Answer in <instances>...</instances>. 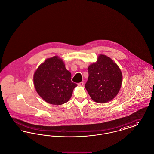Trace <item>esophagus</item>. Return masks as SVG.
Masks as SVG:
<instances>
[{
  "instance_id": "1",
  "label": "esophagus",
  "mask_w": 154,
  "mask_h": 154,
  "mask_svg": "<svg viewBox=\"0 0 154 154\" xmlns=\"http://www.w3.org/2000/svg\"><path fill=\"white\" fill-rule=\"evenodd\" d=\"M78 85L79 86H82L83 85V82H81L78 83Z\"/></svg>"
}]
</instances>
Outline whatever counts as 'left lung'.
<instances>
[{
  "label": "left lung",
  "mask_w": 154,
  "mask_h": 154,
  "mask_svg": "<svg viewBox=\"0 0 154 154\" xmlns=\"http://www.w3.org/2000/svg\"><path fill=\"white\" fill-rule=\"evenodd\" d=\"M88 72L85 88L94 101L106 103L118 94L122 76L119 66L110 57L100 54L97 62L88 67Z\"/></svg>",
  "instance_id": "8db88e82"
}]
</instances>
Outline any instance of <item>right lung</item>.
<instances>
[{"mask_svg": "<svg viewBox=\"0 0 154 154\" xmlns=\"http://www.w3.org/2000/svg\"><path fill=\"white\" fill-rule=\"evenodd\" d=\"M37 93L48 103L62 105L70 99L77 85L71 81V74L58 56L48 59L34 75Z\"/></svg>", "mask_w": 154, "mask_h": 154, "instance_id": "obj_1", "label": "right lung"}]
</instances>
